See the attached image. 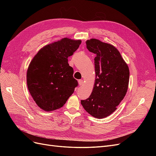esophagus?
<instances>
[{
    "label": "esophagus",
    "mask_w": 156,
    "mask_h": 156,
    "mask_svg": "<svg viewBox=\"0 0 156 156\" xmlns=\"http://www.w3.org/2000/svg\"><path fill=\"white\" fill-rule=\"evenodd\" d=\"M78 83H79V86H81V85H83V80H82V79H81V80H79Z\"/></svg>",
    "instance_id": "1"
}]
</instances>
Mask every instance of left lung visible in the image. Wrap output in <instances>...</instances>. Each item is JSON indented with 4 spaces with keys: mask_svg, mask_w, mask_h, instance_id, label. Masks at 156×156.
Here are the masks:
<instances>
[{
    "mask_svg": "<svg viewBox=\"0 0 156 156\" xmlns=\"http://www.w3.org/2000/svg\"><path fill=\"white\" fill-rule=\"evenodd\" d=\"M87 48L95 54L96 79L92 94L81 103L87 112L103 119L116 110L128 88V66L115 46L95 38L86 41Z\"/></svg>",
    "mask_w": 156,
    "mask_h": 156,
    "instance_id": "obj_1",
    "label": "left lung"
}]
</instances>
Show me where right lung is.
I'll use <instances>...</instances> for the list:
<instances>
[{
    "instance_id": "1",
    "label": "right lung",
    "mask_w": 156,
    "mask_h": 156,
    "mask_svg": "<svg viewBox=\"0 0 156 156\" xmlns=\"http://www.w3.org/2000/svg\"><path fill=\"white\" fill-rule=\"evenodd\" d=\"M81 44V40L64 37L44 46L31 60L27 73V87L42 110L61 108L73 93L78 83L68 58Z\"/></svg>"
}]
</instances>
